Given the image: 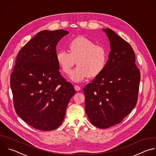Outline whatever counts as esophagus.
Returning a JSON list of instances; mask_svg holds the SVG:
<instances>
[{
	"instance_id": "1",
	"label": "esophagus",
	"mask_w": 156,
	"mask_h": 156,
	"mask_svg": "<svg viewBox=\"0 0 156 156\" xmlns=\"http://www.w3.org/2000/svg\"><path fill=\"white\" fill-rule=\"evenodd\" d=\"M74 87H75V90H76V91H80V90H81V87H80V86H78V85H75Z\"/></svg>"
}]
</instances>
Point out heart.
<instances>
[{
	"instance_id": "heart-1",
	"label": "heart",
	"mask_w": 156,
	"mask_h": 156,
	"mask_svg": "<svg viewBox=\"0 0 156 156\" xmlns=\"http://www.w3.org/2000/svg\"><path fill=\"white\" fill-rule=\"evenodd\" d=\"M69 51H58L56 58L61 70L66 75L70 73L76 62L77 67L71 74L72 80L76 82L87 76H98L104 70L107 62L105 48L84 36L73 39L69 43Z\"/></svg>"
}]
</instances>
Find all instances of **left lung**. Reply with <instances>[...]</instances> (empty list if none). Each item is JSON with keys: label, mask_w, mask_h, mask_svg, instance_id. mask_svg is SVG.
Here are the masks:
<instances>
[{"label": "left lung", "mask_w": 156, "mask_h": 156, "mask_svg": "<svg viewBox=\"0 0 156 156\" xmlns=\"http://www.w3.org/2000/svg\"><path fill=\"white\" fill-rule=\"evenodd\" d=\"M103 31L110 41L108 60L83 91L89 120L96 127L107 128L120 123L135 108L141 76L130 44L112 30Z\"/></svg>", "instance_id": "left-lung-1"}]
</instances>
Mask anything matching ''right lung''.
Returning <instances> with one entry per match:
<instances>
[{
	"instance_id": "add662e5",
	"label": "right lung",
	"mask_w": 156,
	"mask_h": 156,
	"mask_svg": "<svg viewBox=\"0 0 156 156\" xmlns=\"http://www.w3.org/2000/svg\"><path fill=\"white\" fill-rule=\"evenodd\" d=\"M69 31L43 30L18 53L10 75L13 105L17 115L35 129L51 131L63 122L75 90L59 72L58 41Z\"/></svg>"
}]
</instances>
